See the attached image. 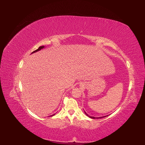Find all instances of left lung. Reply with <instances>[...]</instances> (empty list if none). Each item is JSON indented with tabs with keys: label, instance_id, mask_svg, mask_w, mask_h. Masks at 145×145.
Returning a JSON list of instances; mask_svg holds the SVG:
<instances>
[{
	"label": "left lung",
	"instance_id": "8db88e82",
	"mask_svg": "<svg viewBox=\"0 0 145 145\" xmlns=\"http://www.w3.org/2000/svg\"><path fill=\"white\" fill-rule=\"evenodd\" d=\"M85 114L88 116V117H89V118H94V119H95V118H103V117H106V116H103V117H92V116H89L88 114L85 111Z\"/></svg>",
	"mask_w": 145,
	"mask_h": 145
}]
</instances>
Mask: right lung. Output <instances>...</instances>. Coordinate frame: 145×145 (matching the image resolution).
<instances>
[{"mask_svg":"<svg viewBox=\"0 0 145 145\" xmlns=\"http://www.w3.org/2000/svg\"><path fill=\"white\" fill-rule=\"evenodd\" d=\"M44 46H39V48H38V49L37 50H35V51H34L33 52H32V53L31 54H33V53H34V52H37V51H40V50H41L42 49H43V48H44ZM54 115H52V116H54Z\"/></svg>","mask_w":145,"mask_h":145,"instance_id":"1","label":"right lung"}]
</instances>
